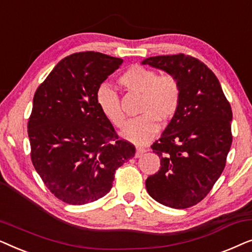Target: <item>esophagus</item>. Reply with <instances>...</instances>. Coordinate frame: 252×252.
Segmentation results:
<instances>
[{
  "label": "esophagus",
  "mask_w": 252,
  "mask_h": 252,
  "mask_svg": "<svg viewBox=\"0 0 252 252\" xmlns=\"http://www.w3.org/2000/svg\"><path fill=\"white\" fill-rule=\"evenodd\" d=\"M148 151L147 148L144 147H136V153H135V157H141L142 155Z\"/></svg>",
  "instance_id": "1"
}]
</instances>
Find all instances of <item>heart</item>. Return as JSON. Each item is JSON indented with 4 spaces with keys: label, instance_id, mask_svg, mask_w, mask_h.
Returning a JSON list of instances; mask_svg holds the SVG:
<instances>
[{
    "label": "heart",
    "instance_id": "heart-1",
    "mask_svg": "<svg viewBox=\"0 0 252 252\" xmlns=\"http://www.w3.org/2000/svg\"><path fill=\"white\" fill-rule=\"evenodd\" d=\"M119 84L127 92L142 96L139 112L123 130V136L135 143H146L156 135L160 122H168L178 112L181 102V87L178 79L170 73L158 74L153 68L133 65L119 77ZM96 103L103 116L116 127L125 123L119 95L109 85L96 91Z\"/></svg>",
    "mask_w": 252,
    "mask_h": 252
}]
</instances>
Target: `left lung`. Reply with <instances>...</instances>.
Listing matches in <instances>:
<instances>
[{
	"label": "left lung",
	"instance_id": "obj_1",
	"mask_svg": "<svg viewBox=\"0 0 252 252\" xmlns=\"http://www.w3.org/2000/svg\"><path fill=\"white\" fill-rule=\"evenodd\" d=\"M143 65L178 79L181 102L161 136L153 143L160 158L147 191L160 204L187 209L209 194L221 175L232 146V108L216 74L185 54L149 57Z\"/></svg>",
	"mask_w": 252,
	"mask_h": 252
}]
</instances>
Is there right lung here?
Masks as SVG:
<instances>
[{
  "mask_svg": "<svg viewBox=\"0 0 252 252\" xmlns=\"http://www.w3.org/2000/svg\"><path fill=\"white\" fill-rule=\"evenodd\" d=\"M122 58L84 51L63 58L37 87L27 124L33 166L51 194L67 204L97 201L118 167L135 155L96 103V91Z\"/></svg>",
  "mask_w": 252,
  "mask_h": 252,
  "instance_id": "1",
  "label": "right lung"
}]
</instances>
